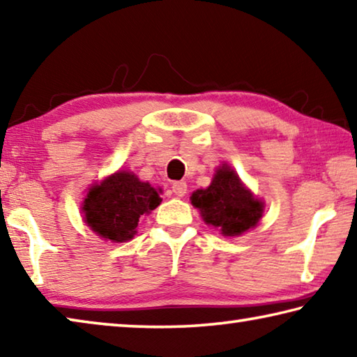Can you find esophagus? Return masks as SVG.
I'll return each mask as SVG.
<instances>
[{"instance_id":"34e87169","label":"esophagus","mask_w":357,"mask_h":357,"mask_svg":"<svg viewBox=\"0 0 357 357\" xmlns=\"http://www.w3.org/2000/svg\"><path fill=\"white\" fill-rule=\"evenodd\" d=\"M172 190L176 197H184L187 193V184L184 181H176V183L172 184Z\"/></svg>"}]
</instances>
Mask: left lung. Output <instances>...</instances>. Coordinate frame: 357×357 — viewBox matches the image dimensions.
Wrapping results in <instances>:
<instances>
[{
    "label": "left lung",
    "instance_id": "1",
    "mask_svg": "<svg viewBox=\"0 0 357 357\" xmlns=\"http://www.w3.org/2000/svg\"><path fill=\"white\" fill-rule=\"evenodd\" d=\"M190 200L200 209L204 222L219 228L225 236H239L255 227L263 215V203L252 197L228 165H222L208 189L193 192Z\"/></svg>",
    "mask_w": 357,
    "mask_h": 357
}]
</instances>
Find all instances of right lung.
<instances>
[{
    "label": "right lung",
    "instance_id": "obj_1",
    "mask_svg": "<svg viewBox=\"0 0 357 357\" xmlns=\"http://www.w3.org/2000/svg\"><path fill=\"white\" fill-rule=\"evenodd\" d=\"M160 202L151 184L142 183L134 173L118 172L89 189L83 213L88 227L100 238L124 243L134 238L138 219Z\"/></svg>",
    "mask_w": 357,
    "mask_h": 357
}]
</instances>
